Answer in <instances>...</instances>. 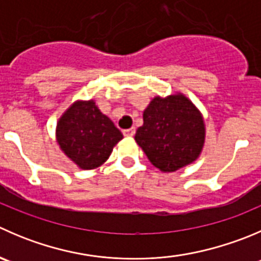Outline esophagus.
Segmentation results:
<instances>
[{"mask_svg":"<svg viewBox=\"0 0 261 261\" xmlns=\"http://www.w3.org/2000/svg\"><path fill=\"white\" fill-rule=\"evenodd\" d=\"M135 127H131V128H126V130H123V135L125 136H134L135 135Z\"/></svg>","mask_w":261,"mask_h":261,"instance_id":"obj_1","label":"esophagus"}]
</instances>
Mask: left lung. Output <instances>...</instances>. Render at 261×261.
<instances>
[{
  "mask_svg": "<svg viewBox=\"0 0 261 261\" xmlns=\"http://www.w3.org/2000/svg\"><path fill=\"white\" fill-rule=\"evenodd\" d=\"M136 143L154 167L174 172L198 158L205 140L200 112L182 94L155 97L143 115Z\"/></svg>",
  "mask_w": 261,
  "mask_h": 261,
  "instance_id": "left-lung-1",
  "label": "left lung"
}]
</instances>
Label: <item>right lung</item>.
I'll return each instance as SVG.
<instances>
[{"mask_svg":"<svg viewBox=\"0 0 261 261\" xmlns=\"http://www.w3.org/2000/svg\"><path fill=\"white\" fill-rule=\"evenodd\" d=\"M122 138V133L98 110L94 100L74 103L57 123L61 149L82 169L105 163Z\"/></svg>","mask_w":261,"mask_h":261,"instance_id":"1","label":"right lung"}]
</instances>
